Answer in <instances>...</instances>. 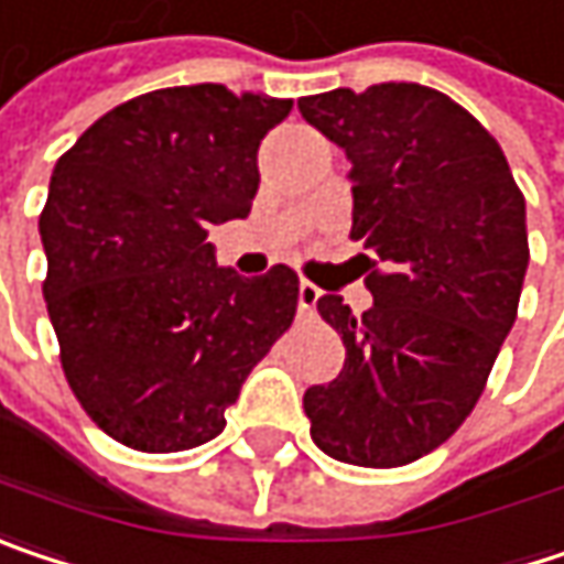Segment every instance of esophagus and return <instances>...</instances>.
Here are the masks:
<instances>
[{
  "mask_svg": "<svg viewBox=\"0 0 564 564\" xmlns=\"http://www.w3.org/2000/svg\"><path fill=\"white\" fill-rule=\"evenodd\" d=\"M319 303V286L310 281H300V313H313Z\"/></svg>",
  "mask_w": 564,
  "mask_h": 564,
  "instance_id": "34e87169",
  "label": "esophagus"
}]
</instances>
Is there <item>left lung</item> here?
Returning <instances> with one entry per match:
<instances>
[{"mask_svg":"<svg viewBox=\"0 0 564 564\" xmlns=\"http://www.w3.org/2000/svg\"><path fill=\"white\" fill-rule=\"evenodd\" d=\"M300 112L351 161V238L368 248L375 306L316 310L345 368L310 387L313 442L338 462L400 468L475 410L530 264L527 199L494 134L420 83L303 96Z\"/></svg>","mask_w":564,"mask_h":564,"instance_id":"left-lung-1","label":"left lung"}]
</instances>
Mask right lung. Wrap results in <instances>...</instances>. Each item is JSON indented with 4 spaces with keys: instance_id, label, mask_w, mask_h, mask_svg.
<instances>
[{
    "instance_id": "obj_1",
    "label": "right lung",
    "mask_w": 564,
    "mask_h": 564,
    "mask_svg": "<svg viewBox=\"0 0 564 564\" xmlns=\"http://www.w3.org/2000/svg\"><path fill=\"white\" fill-rule=\"evenodd\" d=\"M290 109L223 83L154 89L96 119L51 174L37 229L61 365L86 416L129 448L216 438L296 316L286 264L248 281L206 241L251 213L258 144Z\"/></svg>"
}]
</instances>
